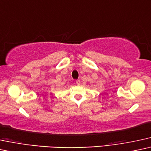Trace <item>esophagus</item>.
<instances>
[{
	"label": "esophagus",
	"mask_w": 151,
	"mask_h": 151,
	"mask_svg": "<svg viewBox=\"0 0 151 151\" xmlns=\"http://www.w3.org/2000/svg\"><path fill=\"white\" fill-rule=\"evenodd\" d=\"M76 83H77V85H80L81 84V81H80V80H77V81H76Z\"/></svg>",
	"instance_id": "34e87169"
}]
</instances>
